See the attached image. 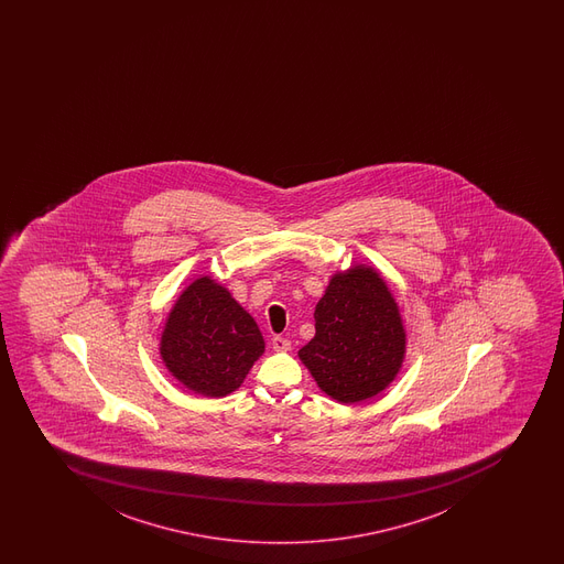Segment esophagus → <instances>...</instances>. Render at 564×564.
<instances>
[{
  "label": "esophagus",
  "instance_id": "obj_1",
  "mask_svg": "<svg viewBox=\"0 0 564 564\" xmlns=\"http://www.w3.org/2000/svg\"><path fill=\"white\" fill-rule=\"evenodd\" d=\"M271 344L272 350L274 351L292 350V343H290L288 338L280 337V335H276V337H272Z\"/></svg>",
  "mask_w": 564,
  "mask_h": 564
}]
</instances>
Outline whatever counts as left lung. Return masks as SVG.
I'll return each instance as SVG.
<instances>
[{"label":"left lung","mask_w":564,"mask_h":564,"mask_svg":"<svg viewBox=\"0 0 564 564\" xmlns=\"http://www.w3.org/2000/svg\"><path fill=\"white\" fill-rule=\"evenodd\" d=\"M314 319L316 335L299 357L327 395L365 401L395 378L406 338L395 299L372 269L335 274Z\"/></svg>","instance_id":"obj_1"}]
</instances>
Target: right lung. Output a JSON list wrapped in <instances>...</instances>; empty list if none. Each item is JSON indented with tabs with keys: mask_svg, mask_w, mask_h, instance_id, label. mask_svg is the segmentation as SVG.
Here are the masks:
<instances>
[{
	"mask_svg": "<svg viewBox=\"0 0 564 564\" xmlns=\"http://www.w3.org/2000/svg\"><path fill=\"white\" fill-rule=\"evenodd\" d=\"M263 350L253 317L208 276L182 293L162 335L167 369L205 397H224L239 388Z\"/></svg>",
	"mask_w": 564,
	"mask_h": 564,
	"instance_id": "1",
	"label": "right lung"
}]
</instances>
